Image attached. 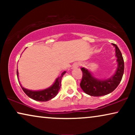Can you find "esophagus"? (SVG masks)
I'll list each match as a JSON object with an SVG mask.
<instances>
[{
  "label": "esophagus",
  "mask_w": 135,
  "mask_h": 135,
  "mask_svg": "<svg viewBox=\"0 0 135 135\" xmlns=\"http://www.w3.org/2000/svg\"><path fill=\"white\" fill-rule=\"evenodd\" d=\"M79 66H80V64H79V62H76V63H75L74 64L73 67L74 68H76L79 67Z\"/></svg>",
  "instance_id": "1"
}]
</instances>
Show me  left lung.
<instances>
[{
    "label": "left lung",
    "mask_w": 135,
    "mask_h": 135,
    "mask_svg": "<svg viewBox=\"0 0 135 135\" xmlns=\"http://www.w3.org/2000/svg\"><path fill=\"white\" fill-rule=\"evenodd\" d=\"M115 49L117 68L114 74L110 78L99 80L93 77L88 69L81 68L82 78L80 87L85 93L93 97H101L111 93L117 87L122 79L124 72V61L121 51L115 44H112Z\"/></svg>",
    "instance_id": "obj_1"
}]
</instances>
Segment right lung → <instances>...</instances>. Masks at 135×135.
Listing matches in <instances>:
<instances>
[{
	"label": "right lung",
	"instance_id": "add662e5",
	"mask_svg": "<svg viewBox=\"0 0 135 135\" xmlns=\"http://www.w3.org/2000/svg\"><path fill=\"white\" fill-rule=\"evenodd\" d=\"M66 73V71H64L63 73L61 74V75L56 79L54 84H53L51 86L42 90L32 91V90H27L23 87L20 84V82L19 84L24 92H25L29 98H31V99L38 101H47L50 100V99L53 98H55L57 95L59 90L60 89L61 87V82L62 77ZM16 74H17V77L18 78V69L17 71H16Z\"/></svg>",
	"mask_w": 135,
	"mask_h": 135
}]
</instances>
